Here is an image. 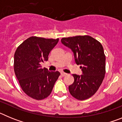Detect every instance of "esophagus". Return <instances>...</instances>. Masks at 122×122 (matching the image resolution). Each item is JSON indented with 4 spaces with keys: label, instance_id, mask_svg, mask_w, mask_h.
Returning a JSON list of instances; mask_svg holds the SVG:
<instances>
[{
    "label": "esophagus",
    "instance_id": "34e87169",
    "mask_svg": "<svg viewBox=\"0 0 122 122\" xmlns=\"http://www.w3.org/2000/svg\"><path fill=\"white\" fill-rule=\"evenodd\" d=\"M66 75H67V74H66V73H63V72H62V73H61V76H62V77H64V76H66Z\"/></svg>",
    "mask_w": 122,
    "mask_h": 122
}]
</instances>
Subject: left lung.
Here are the masks:
<instances>
[{
    "label": "left lung",
    "mask_w": 122,
    "mask_h": 122,
    "mask_svg": "<svg viewBox=\"0 0 122 122\" xmlns=\"http://www.w3.org/2000/svg\"><path fill=\"white\" fill-rule=\"evenodd\" d=\"M61 42L71 49L77 65H81L82 74H73L74 81L69 92L79 100L89 98L97 92L104 79L106 57L103 46L88 35L63 38Z\"/></svg>",
    "instance_id": "obj_1"
}]
</instances>
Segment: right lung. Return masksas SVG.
Returning <instances> with one entry per match:
<instances>
[{"instance_id":"right-lung-1","label":"right lung","mask_w":122,"mask_h":122,"mask_svg":"<svg viewBox=\"0 0 122 122\" xmlns=\"http://www.w3.org/2000/svg\"><path fill=\"white\" fill-rule=\"evenodd\" d=\"M59 41L57 39L31 36L18 47L14 56V70L22 90L37 100L51 93L60 73L42 68L41 62L47 61L50 52Z\"/></svg>"}]
</instances>
